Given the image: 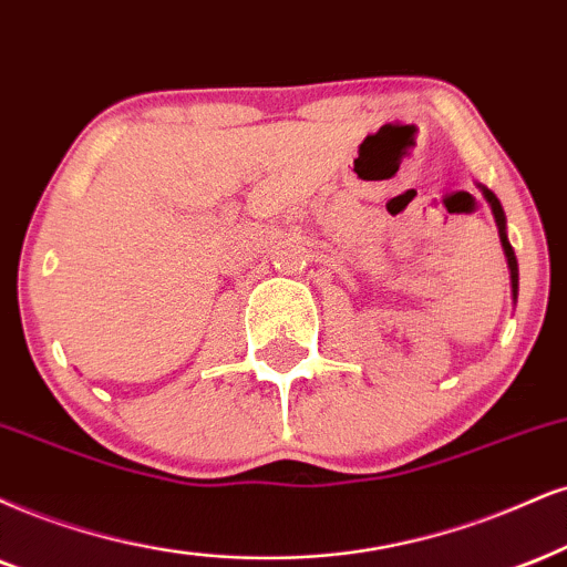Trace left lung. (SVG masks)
Segmentation results:
<instances>
[{
	"label": "left lung",
	"mask_w": 567,
	"mask_h": 567,
	"mask_svg": "<svg viewBox=\"0 0 567 567\" xmlns=\"http://www.w3.org/2000/svg\"><path fill=\"white\" fill-rule=\"evenodd\" d=\"M481 194H484V199L488 202V207H492V215L494 220H497V228H499V241H502V249H505V257H507V268H509V286H513V299H518V260H515V251L509 247V239H507V218H505V209H502L497 194L492 192V188L481 186Z\"/></svg>",
	"instance_id": "1"
}]
</instances>
